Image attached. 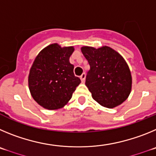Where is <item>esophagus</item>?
Segmentation results:
<instances>
[{"label":"esophagus","mask_w":156,"mask_h":156,"mask_svg":"<svg viewBox=\"0 0 156 156\" xmlns=\"http://www.w3.org/2000/svg\"><path fill=\"white\" fill-rule=\"evenodd\" d=\"M85 76H86V75H85V73H82L81 76H80V78H81V81H82V82H84V81H85Z\"/></svg>","instance_id":"esophagus-1"}]
</instances>
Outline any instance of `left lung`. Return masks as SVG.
<instances>
[{"instance_id":"8db88e82","label":"left lung","mask_w":156,"mask_h":156,"mask_svg":"<svg viewBox=\"0 0 156 156\" xmlns=\"http://www.w3.org/2000/svg\"><path fill=\"white\" fill-rule=\"evenodd\" d=\"M81 52L90 69L85 85L101 106L113 108L127 99L131 90V75L124 59L109 47H83Z\"/></svg>"}]
</instances>
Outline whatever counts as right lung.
Wrapping results in <instances>:
<instances>
[{
    "label": "right lung",
    "instance_id": "obj_1",
    "mask_svg": "<svg viewBox=\"0 0 156 156\" xmlns=\"http://www.w3.org/2000/svg\"><path fill=\"white\" fill-rule=\"evenodd\" d=\"M74 48L51 44L35 59L29 75V87L38 104L47 109L61 108L71 99L81 80L74 74L69 58Z\"/></svg>",
    "mask_w": 156,
    "mask_h": 156
}]
</instances>
